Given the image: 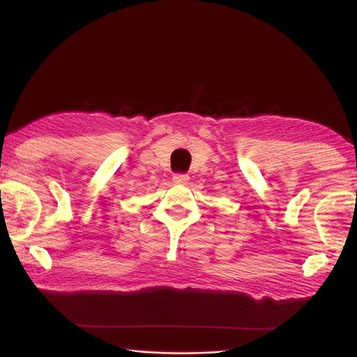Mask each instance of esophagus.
Wrapping results in <instances>:
<instances>
[{
	"label": "esophagus",
	"mask_w": 357,
	"mask_h": 357,
	"mask_svg": "<svg viewBox=\"0 0 357 357\" xmlns=\"http://www.w3.org/2000/svg\"><path fill=\"white\" fill-rule=\"evenodd\" d=\"M173 183L179 184V185H185L188 183V174L184 173H178L173 176Z\"/></svg>",
	"instance_id": "34e87169"
}]
</instances>
